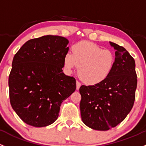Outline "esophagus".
I'll use <instances>...</instances> for the list:
<instances>
[{
    "label": "esophagus",
    "mask_w": 146,
    "mask_h": 146,
    "mask_svg": "<svg viewBox=\"0 0 146 146\" xmlns=\"http://www.w3.org/2000/svg\"><path fill=\"white\" fill-rule=\"evenodd\" d=\"M80 86H81V83L80 82H78V81H77V82H76V89H77V90H78L80 89Z\"/></svg>",
    "instance_id": "esophagus-1"
}]
</instances>
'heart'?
<instances>
[{
  "label": "heart",
  "instance_id": "1",
  "mask_svg": "<svg viewBox=\"0 0 146 146\" xmlns=\"http://www.w3.org/2000/svg\"><path fill=\"white\" fill-rule=\"evenodd\" d=\"M73 53L64 56V67L71 72L79 66L78 74L86 84L96 85L106 79L111 73L115 57L109 50L88 41H81L73 46Z\"/></svg>",
  "mask_w": 146,
  "mask_h": 146
}]
</instances>
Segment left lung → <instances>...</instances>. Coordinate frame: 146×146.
<instances>
[{"label": "left lung", "instance_id": "8db88e82", "mask_svg": "<svg viewBox=\"0 0 146 146\" xmlns=\"http://www.w3.org/2000/svg\"><path fill=\"white\" fill-rule=\"evenodd\" d=\"M115 50V62L108 78L95 85L80 88V114L92 129L106 131L122 122L134 106L137 76L135 61L122 46L109 42Z\"/></svg>", "mask_w": 146, "mask_h": 146}]
</instances>
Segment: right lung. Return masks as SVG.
Returning <instances> with one entry per match:
<instances>
[{
    "mask_svg": "<svg viewBox=\"0 0 146 146\" xmlns=\"http://www.w3.org/2000/svg\"><path fill=\"white\" fill-rule=\"evenodd\" d=\"M68 42L64 37L44 36L29 40L15 54L8 80L10 104L27 125H52L61 103L76 90V79L62 70Z\"/></svg>",
    "mask_w": 146,
    "mask_h": 146,
    "instance_id": "1",
    "label": "right lung"
}]
</instances>
